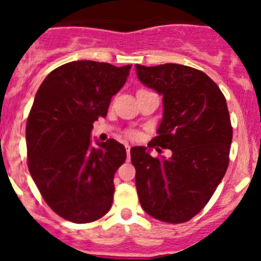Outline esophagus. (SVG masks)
Returning a JSON list of instances; mask_svg holds the SVG:
<instances>
[{
	"label": "esophagus",
	"mask_w": 261,
	"mask_h": 261,
	"mask_svg": "<svg viewBox=\"0 0 261 261\" xmlns=\"http://www.w3.org/2000/svg\"><path fill=\"white\" fill-rule=\"evenodd\" d=\"M125 149H126V156H128V161H129V156H130V146H129V145H125Z\"/></svg>",
	"instance_id": "1"
}]
</instances>
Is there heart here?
<instances>
[{"instance_id":"heart-1","label":"heart","mask_w":261,"mask_h":261,"mask_svg":"<svg viewBox=\"0 0 261 261\" xmlns=\"http://www.w3.org/2000/svg\"><path fill=\"white\" fill-rule=\"evenodd\" d=\"M126 137L130 138V140H136V138H138V133L136 130H128L126 132Z\"/></svg>"}]
</instances>
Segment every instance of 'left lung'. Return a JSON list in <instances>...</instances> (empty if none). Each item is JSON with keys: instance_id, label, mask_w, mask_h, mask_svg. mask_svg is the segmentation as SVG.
Wrapping results in <instances>:
<instances>
[{"instance_id": "obj_1", "label": "left lung", "mask_w": 261, "mask_h": 261, "mask_svg": "<svg viewBox=\"0 0 261 261\" xmlns=\"http://www.w3.org/2000/svg\"><path fill=\"white\" fill-rule=\"evenodd\" d=\"M138 80L163 95L158 136L130 149L142 209L163 222L190 221L208 204L229 166L232 126L220 87L204 71L179 64L136 65Z\"/></svg>"}]
</instances>
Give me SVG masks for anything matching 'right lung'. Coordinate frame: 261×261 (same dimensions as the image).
<instances>
[{"label": "right lung", "instance_id": "1", "mask_svg": "<svg viewBox=\"0 0 261 261\" xmlns=\"http://www.w3.org/2000/svg\"><path fill=\"white\" fill-rule=\"evenodd\" d=\"M130 68L71 61L50 71L36 93L26 124L27 166L44 201L64 220L94 222L111 209L125 147L114 138L93 146L90 133L107 116Z\"/></svg>", "mask_w": 261, "mask_h": 261}]
</instances>
